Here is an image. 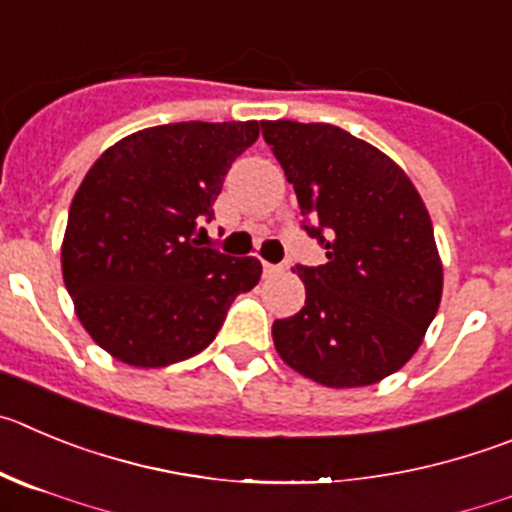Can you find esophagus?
Returning <instances> with one entry per match:
<instances>
[{
    "mask_svg": "<svg viewBox=\"0 0 512 512\" xmlns=\"http://www.w3.org/2000/svg\"><path fill=\"white\" fill-rule=\"evenodd\" d=\"M280 270H285L283 265H270V262H265V272L267 275H272V272H280Z\"/></svg>",
    "mask_w": 512,
    "mask_h": 512,
    "instance_id": "esophagus-1",
    "label": "esophagus"
}]
</instances>
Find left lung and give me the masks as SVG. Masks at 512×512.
I'll list each match as a JSON object with an SVG mask.
<instances>
[{
  "label": "left lung",
  "mask_w": 512,
  "mask_h": 512,
  "mask_svg": "<svg viewBox=\"0 0 512 512\" xmlns=\"http://www.w3.org/2000/svg\"><path fill=\"white\" fill-rule=\"evenodd\" d=\"M262 136L298 194L303 229L328 257L293 267L305 305L272 323L275 348L331 389L376 384L417 353L442 300L427 207L389 156L343 128L262 121Z\"/></svg>",
  "instance_id": "left-lung-1"
}]
</instances>
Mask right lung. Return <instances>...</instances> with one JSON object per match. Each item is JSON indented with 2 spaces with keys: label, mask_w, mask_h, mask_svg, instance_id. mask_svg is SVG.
Segmentation results:
<instances>
[{
  "label": "right lung",
  "mask_w": 512,
  "mask_h": 512,
  "mask_svg": "<svg viewBox=\"0 0 512 512\" xmlns=\"http://www.w3.org/2000/svg\"><path fill=\"white\" fill-rule=\"evenodd\" d=\"M257 121L169 123L121 138L75 191L62 278L80 323L113 358L159 369L204 351L229 305L257 285V257L199 247L202 222Z\"/></svg>",
  "instance_id": "obj_1"
}]
</instances>
